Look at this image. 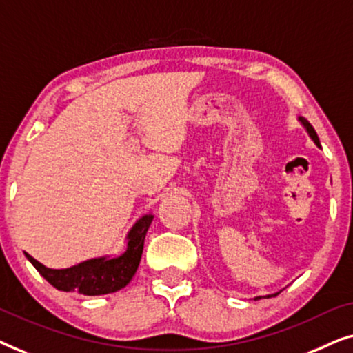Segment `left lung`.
<instances>
[{"label": "left lung", "instance_id": "left-lung-1", "mask_svg": "<svg viewBox=\"0 0 353 353\" xmlns=\"http://www.w3.org/2000/svg\"><path fill=\"white\" fill-rule=\"evenodd\" d=\"M297 120H299V122L302 123V127L305 128V132L308 133V137L312 138V141L315 143L318 148H321V144H320V138H318V134H316V132H315V128L312 127L310 122H308V120H307V119H303V117H299ZM279 292H281V291H279ZM279 292H274V294H267V296H257V297H254V301H259V299H262V297H274V296H278Z\"/></svg>", "mask_w": 353, "mask_h": 353}]
</instances>
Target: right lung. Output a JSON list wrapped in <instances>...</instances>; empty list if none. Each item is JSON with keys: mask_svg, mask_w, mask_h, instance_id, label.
<instances>
[{"mask_svg": "<svg viewBox=\"0 0 353 353\" xmlns=\"http://www.w3.org/2000/svg\"><path fill=\"white\" fill-rule=\"evenodd\" d=\"M154 215L146 214L137 220L127 234V249L120 255H104L85 260L70 268H48L26 252L33 267L51 286L59 291L79 292L83 296H104L117 292L132 281L143 255L144 239Z\"/></svg>", "mask_w": 353, "mask_h": 353, "instance_id": "right-lung-1", "label": "right lung"}]
</instances>
